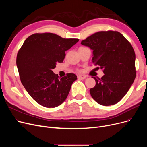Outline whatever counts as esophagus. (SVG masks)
<instances>
[{
  "label": "esophagus",
  "instance_id": "1",
  "mask_svg": "<svg viewBox=\"0 0 147 147\" xmlns=\"http://www.w3.org/2000/svg\"><path fill=\"white\" fill-rule=\"evenodd\" d=\"M86 78V76H84V75H81V74H80V75H79L78 76V78L79 79H80V80H83V79H84Z\"/></svg>",
  "mask_w": 147,
  "mask_h": 147
}]
</instances>
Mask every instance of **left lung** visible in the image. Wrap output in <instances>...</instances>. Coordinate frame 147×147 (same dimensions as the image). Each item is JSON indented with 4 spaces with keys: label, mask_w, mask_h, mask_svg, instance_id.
I'll list each match as a JSON object with an SVG mask.
<instances>
[{
    "label": "left lung",
    "mask_w": 147,
    "mask_h": 147,
    "mask_svg": "<svg viewBox=\"0 0 147 147\" xmlns=\"http://www.w3.org/2000/svg\"><path fill=\"white\" fill-rule=\"evenodd\" d=\"M93 50L92 63L101 68V79L92 77L96 85L90 89L95 101L102 105L117 104L127 94L136 78L135 53L132 45L117 31H102L82 41Z\"/></svg>",
    "instance_id": "1"
}]
</instances>
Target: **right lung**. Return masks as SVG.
I'll use <instances>...</instances> for the list:
<instances>
[{"instance_id": "1", "label": "right lung", "mask_w": 147, "mask_h": 147, "mask_svg": "<svg viewBox=\"0 0 147 147\" xmlns=\"http://www.w3.org/2000/svg\"><path fill=\"white\" fill-rule=\"evenodd\" d=\"M78 38H64L51 33H35L26 38L18 52L17 65L21 82L36 102L47 107L60 105L66 99L77 76L60 78L52 69L63 63L67 51Z\"/></svg>"}]
</instances>
